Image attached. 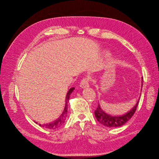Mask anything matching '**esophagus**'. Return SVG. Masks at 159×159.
I'll use <instances>...</instances> for the list:
<instances>
[{"label": "esophagus", "mask_w": 159, "mask_h": 159, "mask_svg": "<svg viewBox=\"0 0 159 159\" xmlns=\"http://www.w3.org/2000/svg\"><path fill=\"white\" fill-rule=\"evenodd\" d=\"M80 87L85 88L89 87V79L88 78H84L80 83Z\"/></svg>", "instance_id": "esophagus-1"}]
</instances>
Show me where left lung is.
I'll return each mask as SVG.
<instances>
[{
	"instance_id": "1",
	"label": "left lung",
	"mask_w": 159,
	"mask_h": 159,
	"mask_svg": "<svg viewBox=\"0 0 159 159\" xmlns=\"http://www.w3.org/2000/svg\"><path fill=\"white\" fill-rule=\"evenodd\" d=\"M143 79V78H142ZM143 80L142 82L143 83ZM139 100H138L137 103L135 105V107L130 110L129 112L125 113L122 116H111L102 110L100 107V105L98 104L97 110L94 111V115L96 116L97 120L102 123V125L107 126L109 128L113 127H118V126H122L124 125L126 121H128L134 115L137 108L139 105Z\"/></svg>"
}]
</instances>
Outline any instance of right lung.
<instances>
[{"label": "right lung", "mask_w": 159, "mask_h": 159, "mask_svg": "<svg viewBox=\"0 0 159 159\" xmlns=\"http://www.w3.org/2000/svg\"><path fill=\"white\" fill-rule=\"evenodd\" d=\"M75 89V88H71L70 89V90L68 91L67 95H66V105L64 109V111H63V113H62V115H61V116L57 118L56 121L50 123H46V124H39V125H40L42 127L46 128V129H56L59 126H61L64 122L65 121L66 118L67 116V111H68V103L67 102L69 100L70 98V94H71V93L73 91V90Z\"/></svg>", "instance_id": "obj_1"}]
</instances>
